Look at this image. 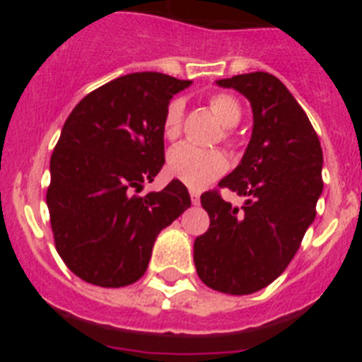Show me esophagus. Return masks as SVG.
Listing matches in <instances>:
<instances>
[{"mask_svg": "<svg viewBox=\"0 0 362 362\" xmlns=\"http://www.w3.org/2000/svg\"><path fill=\"white\" fill-rule=\"evenodd\" d=\"M190 199H192V203H194V204H199L201 203V194H199V192L192 190L190 192Z\"/></svg>", "mask_w": 362, "mask_h": 362, "instance_id": "esophagus-1", "label": "esophagus"}]
</instances>
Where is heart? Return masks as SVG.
Segmentation results:
<instances>
[{"mask_svg":"<svg viewBox=\"0 0 362 362\" xmlns=\"http://www.w3.org/2000/svg\"><path fill=\"white\" fill-rule=\"evenodd\" d=\"M209 105L217 119L225 127H233L241 119V105L232 94H226V92L212 94L209 99ZM183 112L185 103L181 99H172L170 103L166 105L161 124L163 136L166 139L177 137L181 123H183ZM223 136H225V139H230L232 130L225 129ZM166 168H168V174L172 177L185 183L187 187L204 188L225 174L226 168H228V161H226L225 153L219 152V150H206L190 145V143H181V145L174 146L168 153Z\"/></svg>","mask_w":362,"mask_h":362,"instance_id":"heart-1","label":"heart"}]
</instances>
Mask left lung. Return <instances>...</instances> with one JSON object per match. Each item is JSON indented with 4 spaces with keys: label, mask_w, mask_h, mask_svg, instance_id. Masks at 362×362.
I'll return each mask as SVG.
<instances>
[{
    "label": "left lung",
    "mask_w": 362,
    "mask_h": 362,
    "mask_svg": "<svg viewBox=\"0 0 362 362\" xmlns=\"http://www.w3.org/2000/svg\"><path fill=\"white\" fill-rule=\"evenodd\" d=\"M217 85L246 95L254 112L245 156L219 183L246 203L238 209L217 188L204 192L210 228L194 243V263L206 286L246 296L283 274L315 219L322 148L306 112L276 76L239 74Z\"/></svg>",
    "instance_id": "left-lung-1"
}]
</instances>
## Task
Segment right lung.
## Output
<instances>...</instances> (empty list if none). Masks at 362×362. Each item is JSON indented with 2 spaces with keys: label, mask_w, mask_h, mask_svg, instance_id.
Returning <instances> with one entry per match:
<instances>
[{
  "label": "right lung",
  "mask_w": 362,
  "mask_h": 362,
  "mask_svg": "<svg viewBox=\"0 0 362 362\" xmlns=\"http://www.w3.org/2000/svg\"><path fill=\"white\" fill-rule=\"evenodd\" d=\"M188 85L159 72L129 74L86 94L66 117L47 204L57 254L86 283H136L159 232L190 206L177 179L137 196L165 165L163 116Z\"/></svg>",
  "instance_id": "obj_1"
}]
</instances>
